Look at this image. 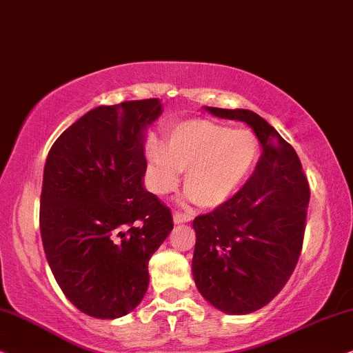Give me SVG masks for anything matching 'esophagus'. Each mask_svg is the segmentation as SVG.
<instances>
[{
  "label": "esophagus",
  "instance_id": "esophagus-1",
  "mask_svg": "<svg viewBox=\"0 0 353 353\" xmlns=\"http://www.w3.org/2000/svg\"><path fill=\"white\" fill-rule=\"evenodd\" d=\"M172 218H174V223H176V224H184V223H190V221H192L189 214L179 213V211H176V213L172 214Z\"/></svg>",
  "mask_w": 353,
  "mask_h": 353
}]
</instances>
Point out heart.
I'll list each match as a JSON object with an SVG mask.
<instances>
[{"label": "heart", "mask_w": 353, "mask_h": 353, "mask_svg": "<svg viewBox=\"0 0 353 353\" xmlns=\"http://www.w3.org/2000/svg\"><path fill=\"white\" fill-rule=\"evenodd\" d=\"M260 157V142L250 129H231L205 119L177 124L166 148L148 143V185L153 194L168 195L185 174L187 200L216 208L236 194Z\"/></svg>", "instance_id": "1"}]
</instances>
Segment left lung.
<instances>
[{
	"mask_svg": "<svg viewBox=\"0 0 353 353\" xmlns=\"http://www.w3.org/2000/svg\"><path fill=\"white\" fill-rule=\"evenodd\" d=\"M203 108L221 119L245 122L261 145V158L245 185L194 221L196 289L219 312L248 314L281 292L297 265L308 182L295 150L256 112Z\"/></svg>",
	"mask_w": 353,
	"mask_h": 353,
	"instance_id": "left-lung-1",
	"label": "left lung"
}]
</instances>
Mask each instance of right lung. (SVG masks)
Segmentation results:
<instances>
[{
    "instance_id": "1",
    "label": "right lung",
    "mask_w": 353,
    "mask_h": 353,
    "mask_svg": "<svg viewBox=\"0 0 353 353\" xmlns=\"http://www.w3.org/2000/svg\"><path fill=\"white\" fill-rule=\"evenodd\" d=\"M158 98L98 106L59 135L45 163L40 232L69 302L88 316L132 312L148 289V261L172 214L143 187L147 130Z\"/></svg>"
}]
</instances>
